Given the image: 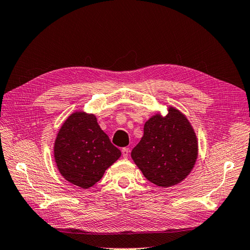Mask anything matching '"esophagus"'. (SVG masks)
I'll return each instance as SVG.
<instances>
[{"mask_svg": "<svg viewBox=\"0 0 250 250\" xmlns=\"http://www.w3.org/2000/svg\"><path fill=\"white\" fill-rule=\"evenodd\" d=\"M122 155H123L124 158L128 157V155H129V149L126 148V147L123 148V149H122Z\"/></svg>", "mask_w": 250, "mask_h": 250, "instance_id": "1", "label": "esophagus"}]
</instances>
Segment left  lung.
<instances>
[{
  "mask_svg": "<svg viewBox=\"0 0 250 250\" xmlns=\"http://www.w3.org/2000/svg\"><path fill=\"white\" fill-rule=\"evenodd\" d=\"M153 113L144 125L131 158L149 181L170 188L185 180L198 157V141L190 121L176 107Z\"/></svg>",
  "mask_w": 250,
  "mask_h": 250,
  "instance_id": "8db88e82",
  "label": "left lung"
}]
</instances>
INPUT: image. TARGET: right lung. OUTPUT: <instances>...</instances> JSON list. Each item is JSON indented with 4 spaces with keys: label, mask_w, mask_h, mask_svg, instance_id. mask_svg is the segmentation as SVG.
Segmentation results:
<instances>
[{
    "label": "right lung",
    "mask_w": 250,
    "mask_h": 250,
    "mask_svg": "<svg viewBox=\"0 0 250 250\" xmlns=\"http://www.w3.org/2000/svg\"><path fill=\"white\" fill-rule=\"evenodd\" d=\"M54 161L62 176L81 188H92L121 156L96 115L75 111L65 119L54 141Z\"/></svg>",
    "instance_id": "add662e5"
}]
</instances>
